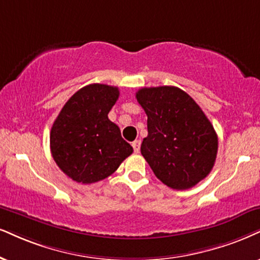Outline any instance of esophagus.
<instances>
[{
    "instance_id": "obj_1",
    "label": "esophagus",
    "mask_w": 260,
    "mask_h": 260,
    "mask_svg": "<svg viewBox=\"0 0 260 260\" xmlns=\"http://www.w3.org/2000/svg\"><path fill=\"white\" fill-rule=\"evenodd\" d=\"M140 147H141V141L140 140H136L133 142V148H134V152L135 153H139L140 152Z\"/></svg>"
}]
</instances>
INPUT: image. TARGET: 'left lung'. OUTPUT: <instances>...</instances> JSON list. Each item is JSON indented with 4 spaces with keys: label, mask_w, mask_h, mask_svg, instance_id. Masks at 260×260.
<instances>
[{
    "label": "left lung",
    "mask_w": 260,
    "mask_h": 260,
    "mask_svg": "<svg viewBox=\"0 0 260 260\" xmlns=\"http://www.w3.org/2000/svg\"><path fill=\"white\" fill-rule=\"evenodd\" d=\"M136 99L148 118L141 154L168 187H194L216 161L218 137L213 125L197 102L176 86L142 88Z\"/></svg>",
    "instance_id": "left-lung-1"
}]
</instances>
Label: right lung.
I'll return each mask as SVG.
<instances>
[{
	"instance_id": "add662e5",
	"label": "right lung",
	"mask_w": 260,
	"mask_h": 260,
	"mask_svg": "<svg viewBox=\"0 0 260 260\" xmlns=\"http://www.w3.org/2000/svg\"><path fill=\"white\" fill-rule=\"evenodd\" d=\"M119 89L89 84L66 102L50 131V152L56 165L73 181L90 184L107 178L134 152L108 113Z\"/></svg>"
}]
</instances>
